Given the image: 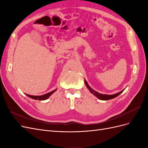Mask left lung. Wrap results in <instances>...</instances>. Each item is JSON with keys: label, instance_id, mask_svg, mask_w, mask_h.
I'll return each instance as SVG.
<instances>
[{"label": "left lung", "instance_id": "1", "mask_svg": "<svg viewBox=\"0 0 148 148\" xmlns=\"http://www.w3.org/2000/svg\"><path fill=\"white\" fill-rule=\"evenodd\" d=\"M84 83H85V84H86L87 88L89 89V91L91 92V93H92V95H94L96 97H97L98 99H99L100 100H103V101H107V100H110V99H114V98H115V97H116L117 96H118L119 95H120V94L122 93L123 91V90H124V89H123V90L119 92L114 94V95H104V94L99 93L98 92L94 90L93 89H92L90 86H89L88 83H87V82L86 81V79H84Z\"/></svg>", "mask_w": 148, "mask_h": 148}]
</instances>
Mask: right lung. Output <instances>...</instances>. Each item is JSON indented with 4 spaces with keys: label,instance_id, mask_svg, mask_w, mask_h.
Listing matches in <instances>:
<instances>
[{
    "label": "right lung",
    "instance_id": "obj_1",
    "mask_svg": "<svg viewBox=\"0 0 148 148\" xmlns=\"http://www.w3.org/2000/svg\"><path fill=\"white\" fill-rule=\"evenodd\" d=\"M56 90H57V89H54V90H53L52 91H51V92H49L47 94H45V95H41V96H31V95H27V94H26V96H28L29 97L31 98V99H33L39 100V101H44V100L47 99L48 98L50 97L53 92L56 91Z\"/></svg>",
    "mask_w": 148,
    "mask_h": 148
}]
</instances>
